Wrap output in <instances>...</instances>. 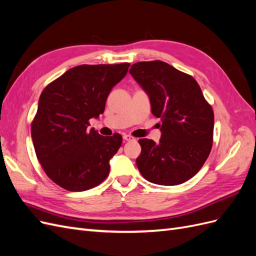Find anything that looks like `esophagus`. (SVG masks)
Returning a JSON list of instances; mask_svg holds the SVG:
<instances>
[{"label":"esophagus","instance_id":"obj_1","mask_svg":"<svg viewBox=\"0 0 256 256\" xmlns=\"http://www.w3.org/2000/svg\"><path fill=\"white\" fill-rule=\"evenodd\" d=\"M122 138H124V141H131V140H134V136H131L129 134H124Z\"/></svg>","mask_w":256,"mask_h":256}]
</instances>
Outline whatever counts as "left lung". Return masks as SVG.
I'll list each match as a JSON object with an SVG mask.
<instances>
[{
	"mask_svg": "<svg viewBox=\"0 0 256 256\" xmlns=\"http://www.w3.org/2000/svg\"><path fill=\"white\" fill-rule=\"evenodd\" d=\"M129 72L148 94L161 120L159 143L140 138L136 166L146 180L180 184L194 176L210 154L214 111L192 76L161 60L138 62Z\"/></svg>",
	"mask_w": 256,
	"mask_h": 256,
	"instance_id": "8db88e82",
	"label": "left lung"
}]
</instances>
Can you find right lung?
Masks as SVG:
<instances>
[{
	"label": "right lung",
	"instance_id": "obj_1",
	"mask_svg": "<svg viewBox=\"0 0 256 256\" xmlns=\"http://www.w3.org/2000/svg\"><path fill=\"white\" fill-rule=\"evenodd\" d=\"M129 63L80 65L44 88L30 125L38 161L52 182L68 191H85L109 175V161L122 138L100 136L90 120L102 114L114 85Z\"/></svg>",
	"mask_w": 256,
	"mask_h": 256
}]
</instances>
